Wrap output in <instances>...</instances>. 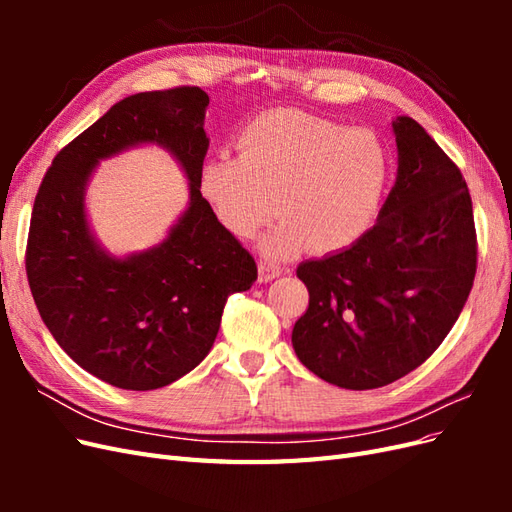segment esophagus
I'll use <instances>...</instances> for the list:
<instances>
[{
	"mask_svg": "<svg viewBox=\"0 0 512 512\" xmlns=\"http://www.w3.org/2000/svg\"><path fill=\"white\" fill-rule=\"evenodd\" d=\"M282 271H284L282 267L271 265V262H262V260H260V265H258L260 282H271V280H275V277H280Z\"/></svg>",
	"mask_w": 512,
	"mask_h": 512,
	"instance_id": "1",
	"label": "esophagus"
}]
</instances>
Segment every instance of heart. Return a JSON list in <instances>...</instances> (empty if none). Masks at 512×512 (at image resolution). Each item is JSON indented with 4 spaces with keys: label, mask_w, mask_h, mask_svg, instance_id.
Instances as JSON below:
<instances>
[{
    "label": "heart",
    "mask_w": 512,
    "mask_h": 512,
    "mask_svg": "<svg viewBox=\"0 0 512 512\" xmlns=\"http://www.w3.org/2000/svg\"><path fill=\"white\" fill-rule=\"evenodd\" d=\"M239 156L209 158L200 192L218 220L250 239L282 215L258 241L273 260L352 245L374 222L391 179V153L367 128L346 130L312 115H262L237 138Z\"/></svg>",
    "instance_id": "1"
}]
</instances>
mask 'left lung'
Instances as JSON below:
<instances>
[{
	"label": "left lung",
	"instance_id": "1",
	"mask_svg": "<svg viewBox=\"0 0 512 512\" xmlns=\"http://www.w3.org/2000/svg\"><path fill=\"white\" fill-rule=\"evenodd\" d=\"M397 179L376 224L346 250L305 260L299 361L367 391L410 374L444 342L476 273L472 198L459 168L412 117L393 121Z\"/></svg>",
	"mask_w": 512,
	"mask_h": 512
}]
</instances>
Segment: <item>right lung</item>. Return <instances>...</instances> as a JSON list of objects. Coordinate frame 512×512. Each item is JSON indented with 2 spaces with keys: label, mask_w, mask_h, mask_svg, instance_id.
<instances>
[{
  "label": "right lung",
  "mask_w": 512,
  "mask_h": 512,
  "mask_svg": "<svg viewBox=\"0 0 512 512\" xmlns=\"http://www.w3.org/2000/svg\"><path fill=\"white\" fill-rule=\"evenodd\" d=\"M209 96L198 87L123 98L57 153L40 183L27 280L42 322L70 359L126 391L179 380L209 354L228 294L250 290L256 262L200 194ZM166 148L191 198L169 235L143 253L104 251L86 218V185L102 159Z\"/></svg>",
  "instance_id": "1"
}]
</instances>
